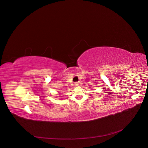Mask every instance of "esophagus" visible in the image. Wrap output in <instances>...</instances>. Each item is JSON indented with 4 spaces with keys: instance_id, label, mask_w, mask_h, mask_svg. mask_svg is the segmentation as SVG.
Segmentation results:
<instances>
[{
    "instance_id": "obj_1",
    "label": "esophagus",
    "mask_w": 148,
    "mask_h": 148,
    "mask_svg": "<svg viewBox=\"0 0 148 148\" xmlns=\"http://www.w3.org/2000/svg\"><path fill=\"white\" fill-rule=\"evenodd\" d=\"M74 85H75V86H78V82H75V83L74 84Z\"/></svg>"
}]
</instances>
